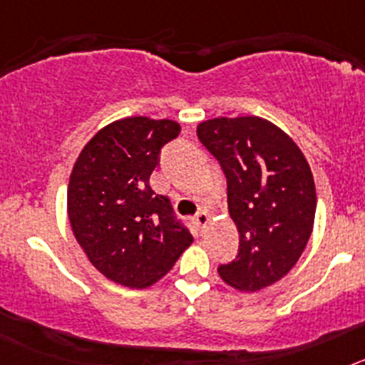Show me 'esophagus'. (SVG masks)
Listing matches in <instances>:
<instances>
[{
  "mask_svg": "<svg viewBox=\"0 0 365 365\" xmlns=\"http://www.w3.org/2000/svg\"><path fill=\"white\" fill-rule=\"evenodd\" d=\"M195 225H197L199 228H201V230H205L206 228V225H208V214H206V212H199V214H195Z\"/></svg>",
  "mask_w": 365,
  "mask_h": 365,
  "instance_id": "obj_1",
  "label": "esophagus"
}]
</instances>
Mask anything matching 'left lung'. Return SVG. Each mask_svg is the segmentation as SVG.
<instances>
[{
  "label": "left lung",
  "mask_w": 365,
  "mask_h": 365,
  "mask_svg": "<svg viewBox=\"0 0 365 365\" xmlns=\"http://www.w3.org/2000/svg\"><path fill=\"white\" fill-rule=\"evenodd\" d=\"M202 146L227 177L228 212L240 232V252L217 272L245 292L279 282L311 237L316 188L296 143L259 117L212 118L197 125Z\"/></svg>",
  "instance_id": "1"
}]
</instances>
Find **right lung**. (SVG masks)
<instances>
[{"label":"right lung","mask_w":365,"mask_h":365,"mask_svg":"<svg viewBox=\"0 0 365 365\" xmlns=\"http://www.w3.org/2000/svg\"><path fill=\"white\" fill-rule=\"evenodd\" d=\"M179 133L180 125L166 118H122L102 128L74 163L67 188L71 228L111 282L153 285L192 245L170 199L150 186L160 150Z\"/></svg>","instance_id":"1"}]
</instances>
